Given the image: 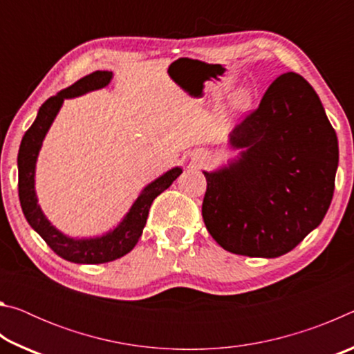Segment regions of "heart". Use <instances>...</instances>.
<instances>
[{"label": "heart", "mask_w": 354, "mask_h": 354, "mask_svg": "<svg viewBox=\"0 0 354 354\" xmlns=\"http://www.w3.org/2000/svg\"><path fill=\"white\" fill-rule=\"evenodd\" d=\"M253 103V92L250 88H242L234 95V100H232V104H234L236 109L245 111Z\"/></svg>", "instance_id": "1"}]
</instances>
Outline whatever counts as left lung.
Instances as JSON below:
<instances>
[{
	"mask_svg": "<svg viewBox=\"0 0 354 354\" xmlns=\"http://www.w3.org/2000/svg\"><path fill=\"white\" fill-rule=\"evenodd\" d=\"M230 145L241 149L236 159L203 171L209 234L230 253H289L322 223L334 194L339 143L319 95L303 76L281 75Z\"/></svg>",
	"mask_w": 354,
	"mask_h": 354,
	"instance_id": "obj_1",
	"label": "left lung"
}]
</instances>
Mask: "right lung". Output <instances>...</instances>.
I'll list each match as a JSON object with an SVG mask.
<instances>
[{
	"label": "right lung",
	"instance_id": "add662e5",
	"mask_svg": "<svg viewBox=\"0 0 354 354\" xmlns=\"http://www.w3.org/2000/svg\"><path fill=\"white\" fill-rule=\"evenodd\" d=\"M112 80V71H93V73L81 77L73 86H70L59 92L55 97L48 98L40 106L37 118L34 120L25 136H23L19 149V196L23 214L35 232L44 239L57 256L64 257L65 261L75 263H104L115 261L118 257L128 254L136 247L145 227L148 211L151 203L158 195L169 189L171 183L181 175V167L164 173L162 176L149 183L145 189L137 196L134 205L131 206L129 212L120 221L117 227L106 232L104 236L91 239H73L65 236L64 232L56 230L45 217L37 203L35 195V162L44 143L48 129L55 122L59 109L62 107L65 98H75L92 91L106 87Z\"/></svg>",
	"mask_w": 354,
	"mask_h": 354
}]
</instances>
